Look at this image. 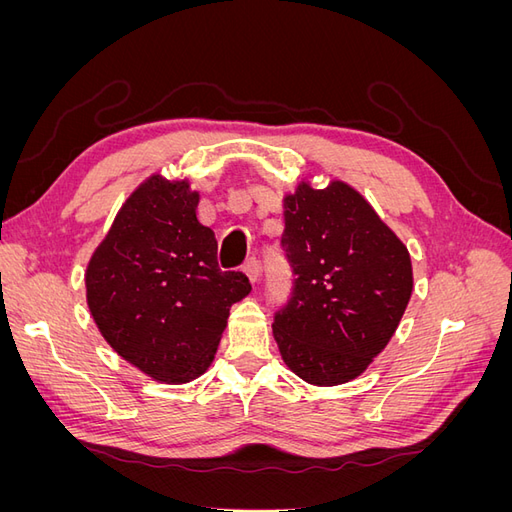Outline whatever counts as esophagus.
I'll return each mask as SVG.
<instances>
[{"instance_id": "obj_1", "label": "esophagus", "mask_w": 512, "mask_h": 512, "mask_svg": "<svg viewBox=\"0 0 512 512\" xmlns=\"http://www.w3.org/2000/svg\"><path fill=\"white\" fill-rule=\"evenodd\" d=\"M243 273L247 275V280H250L252 284H256L258 282V277H260V265H258V260L256 258H250L243 265Z\"/></svg>"}]
</instances>
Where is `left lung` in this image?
Instances as JSON below:
<instances>
[{
	"label": "left lung",
	"mask_w": 512,
	"mask_h": 512,
	"mask_svg": "<svg viewBox=\"0 0 512 512\" xmlns=\"http://www.w3.org/2000/svg\"><path fill=\"white\" fill-rule=\"evenodd\" d=\"M284 235L292 273L288 303L273 337L301 380L335 386L374 361L404 316L412 294L408 247L367 200L344 181L284 196Z\"/></svg>",
	"instance_id": "obj_1"
}]
</instances>
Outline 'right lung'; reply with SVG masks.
<instances>
[{
  "label": "right lung",
  "instance_id": "obj_1",
  "mask_svg": "<svg viewBox=\"0 0 512 512\" xmlns=\"http://www.w3.org/2000/svg\"><path fill=\"white\" fill-rule=\"evenodd\" d=\"M198 200L188 179L151 175L121 205L85 271L89 312L108 346L166 384L205 374L230 305L252 290L241 271L218 267Z\"/></svg>",
  "mask_w": 512,
  "mask_h": 512
}]
</instances>
